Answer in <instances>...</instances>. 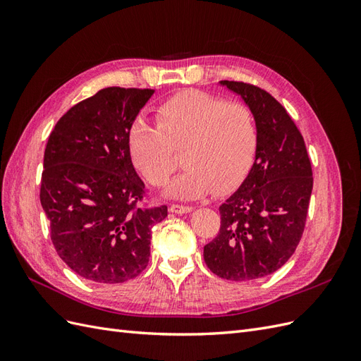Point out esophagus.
Listing matches in <instances>:
<instances>
[{
	"mask_svg": "<svg viewBox=\"0 0 361 361\" xmlns=\"http://www.w3.org/2000/svg\"><path fill=\"white\" fill-rule=\"evenodd\" d=\"M169 211L173 212V214H187V212H191V211H192V207H191V206H187V204L173 203V204H170Z\"/></svg>",
	"mask_w": 361,
	"mask_h": 361,
	"instance_id": "1",
	"label": "esophagus"
}]
</instances>
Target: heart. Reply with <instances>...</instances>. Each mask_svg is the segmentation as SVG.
Segmentation results:
<instances>
[{
	"mask_svg": "<svg viewBox=\"0 0 361 361\" xmlns=\"http://www.w3.org/2000/svg\"><path fill=\"white\" fill-rule=\"evenodd\" d=\"M155 118L157 125L135 120L126 135L130 161L154 187L167 185L179 169L178 152L188 169L170 192L183 199L231 192L255 166L259 126L245 104L187 90L159 104Z\"/></svg>",
	"mask_w": 361,
	"mask_h": 361,
	"instance_id": "heart-1",
	"label": "heart"
}]
</instances>
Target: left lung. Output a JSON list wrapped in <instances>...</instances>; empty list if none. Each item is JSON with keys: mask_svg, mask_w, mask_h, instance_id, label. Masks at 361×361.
I'll use <instances>...</instances> for the list:
<instances>
[{"mask_svg": "<svg viewBox=\"0 0 361 361\" xmlns=\"http://www.w3.org/2000/svg\"><path fill=\"white\" fill-rule=\"evenodd\" d=\"M241 94L259 126L253 169L221 206L220 232L203 248L215 276L255 280L272 274L297 250L313 188L312 164L304 138L276 97L257 85L221 81Z\"/></svg>", "mask_w": 361, "mask_h": 361, "instance_id": "obj_1", "label": "left lung"}]
</instances>
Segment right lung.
<instances>
[{"label": "right lung", "instance_id": "1", "mask_svg": "<svg viewBox=\"0 0 361 361\" xmlns=\"http://www.w3.org/2000/svg\"><path fill=\"white\" fill-rule=\"evenodd\" d=\"M152 89L106 87L73 105L51 130L40 203L51 241L73 272L94 283H125L143 272L152 227L166 204H149L126 135Z\"/></svg>", "mask_w": 361, "mask_h": 361}]
</instances>
